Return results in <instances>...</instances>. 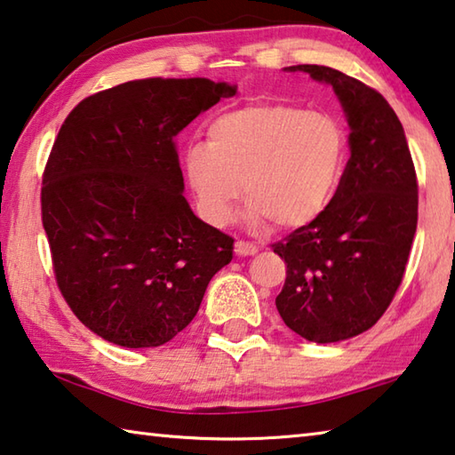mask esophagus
I'll return each mask as SVG.
<instances>
[{"label": "esophagus", "mask_w": 455, "mask_h": 455, "mask_svg": "<svg viewBox=\"0 0 455 455\" xmlns=\"http://www.w3.org/2000/svg\"><path fill=\"white\" fill-rule=\"evenodd\" d=\"M259 251V245L251 243V242H243V240H237L235 242V253L240 258H245V256H253V253Z\"/></svg>", "instance_id": "esophagus-1"}]
</instances>
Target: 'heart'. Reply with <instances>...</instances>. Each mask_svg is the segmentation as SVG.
<instances>
[{
	"label": "heart",
	"mask_w": 455,
	"mask_h": 455,
	"mask_svg": "<svg viewBox=\"0 0 455 455\" xmlns=\"http://www.w3.org/2000/svg\"><path fill=\"white\" fill-rule=\"evenodd\" d=\"M207 138L210 146L188 149L186 167L199 207L215 226L232 221L242 191L250 220L277 229L309 226L338 194L347 141L328 114L256 103L215 117Z\"/></svg>",
	"instance_id": "obj_1"
}]
</instances>
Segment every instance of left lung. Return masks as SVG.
<instances>
[{
  "label": "left lung",
  "mask_w": 455,
  "mask_h": 455,
  "mask_svg": "<svg viewBox=\"0 0 455 455\" xmlns=\"http://www.w3.org/2000/svg\"><path fill=\"white\" fill-rule=\"evenodd\" d=\"M331 84L352 156L320 218L272 243L285 269L282 320L315 344L354 338L392 304L418 228V178L402 122L373 87L325 66H291Z\"/></svg>",
  "instance_id": "1"
}]
</instances>
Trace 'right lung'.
I'll list each match as a JSON object with an SVG mask.
<instances>
[{"label":"right lung","instance_id":"right-lung-1","mask_svg":"<svg viewBox=\"0 0 455 455\" xmlns=\"http://www.w3.org/2000/svg\"><path fill=\"white\" fill-rule=\"evenodd\" d=\"M235 95L205 77L140 79L69 111L47 157L42 221L77 320L124 347H157L194 320L234 237L183 197L175 135Z\"/></svg>","mask_w":455,"mask_h":455}]
</instances>
